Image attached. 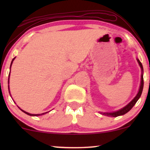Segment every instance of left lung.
<instances>
[{"instance_id":"left-lung-1","label":"left lung","mask_w":150,"mask_h":150,"mask_svg":"<svg viewBox=\"0 0 150 150\" xmlns=\"http://www.w3.org/2000/svg\"><path fill=\"white\" fill-rule=\"evenodd\" d=\"M137 62H138L139 65H140L141 69H142V73H143V67H142V63H141L140 60H139V59H137ZM143 86H144V80H143V75H142V76H141V84H140V89H139V92H138V93H137V95H136V97L134 98V99H132V100L130 101V102L129 103L128 105H127V106H125V107L121 108V109L118 110V111H116V112L104 113L103 114L107 115V116H110L111 117H117L118 116H122V115H124L126 113H128V111H130V110L131 109L132 107H133L134 105L136 104V102H137V100L140 99L141 94H142V89H143Z\"/></svg>"}]
</instances>
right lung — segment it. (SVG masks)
<instances>
[{
  "label": "right lung",
  "mask_w": 150,
  "mask_h": 150,
  "mask_svg": "<svg viewBox=\"0 0 150 150\" xmlns=\"http://www.w3.org/2000/svg\"><path fill=\"white\" fill-rule=\"evenodd\" d=\"M15 58H13V61H12V62H11V65H12V63H13V61H14V59H15ZM11 65H10V67H11ZM21 110H22V109H21ZM22 111H23V112H24V113H26V114L29 115V116H40V115L44 114V113H41V114H31V113H29L26 112V111H23V110H22Z\"/></svg>",
  "instance_id": "1"
}]
</instances>
